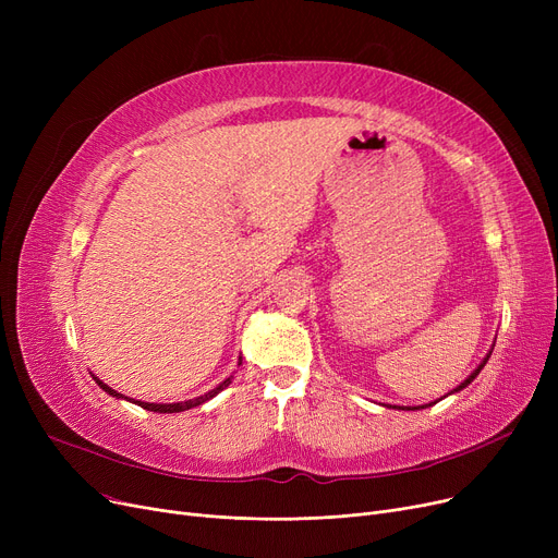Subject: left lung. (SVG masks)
<instances>
[{
    "mask_svg": "<svg viewBox=\"0 0 558 558\" xmlns=\"http://www.w3.org/2000/svg\"><path fill=\"white\" fill-rule=\"evenodd\" d=\"M488 357H490V355H486V360H484V362H482V364H480V366H477V368H475V373H471V375H468V377H465V379H463V383H461V385H459V387H457V389H454V391H461V389H465V387H468V385H471V383H473V379H475V377H477V375H480V371H482V368H484V364H486V362H488Z\"/></svg>",
    "mask_w": 558,
    "mask_h": 558,
    "instance_id": "obj_1",
    "label": "left lung"
}]
</instances>
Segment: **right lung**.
Instances as JSON below:
<instances>
[{"label":"right lung","mask_w":558,"mask_h":558,"mask_svg":"<svg viewBox=\"0 0 558 558\" xmlns=\"http://www.w3.org/2000/svg\"><path fill=\"white\" fill-rule=\"evenodd\" d=\"M95 383L106 391V393H110V396H114V398H124L122 393H117L114 389H110L108 385H104L101 379H97L95 377ZM230 385V377L228 379H223V383L217 387V389H213V391H208L205 396H198V398H194V400H185V402H173V404H154V402H142V400H133L135 404H140V407H144V409H149V412H160V414H175V412H185V409H192V407H198V404H203L205 400H210V398H215L223 387H228Z\"/></svg>","instance_id":"1"}]
</instances>
